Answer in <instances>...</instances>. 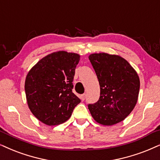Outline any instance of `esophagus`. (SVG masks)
<instances>
[{
	"instance_id": "obj_1",
	"label": "esophagus",
	"mask_w": 160,
	"mask_h": 160,
	"mask_svg": "<svg viewBox=\"0 0 160 160\" xmlns=\"http://www.w3.org/2000/svg\"><path fill=\"white\" fill-rule=\"evenodd\" d=\"M85 98H86V95H85V94H83L80 96V98H81V100H82V101H84Z\"/></svg>"
}]
</instances>
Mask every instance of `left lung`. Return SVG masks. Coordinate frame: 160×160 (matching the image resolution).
<instances>
[{
    "label": "left lung",
    "mask_w": 160,
    "mask_h": 160,
    "mask_svg": "<svg viewBox=\"0 0 160 160\" xmlns=\"http://www.w3.org/2000/svg\"><path fill=\"white\" fill-rule=\"evenodd\" d=\"M89 59L100 84V98L89 104L97 123L112 126L123 121L138 101L140 78L136 70L123 57L107 53H92Z\"/></svg>",
    "instance_id": "1"
}]
</instances>
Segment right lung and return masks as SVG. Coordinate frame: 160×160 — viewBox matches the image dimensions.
Segmentation results:
<instances>
[{
	"mask_svg": "<svg viewBox=\"0 0 160 160\" xmlns=\"http://www.w3.org/2000/svg\"><path fill=\"white\" fill-rule=\"evenodd\" d=\"M80 55L59 51L41 59L28 71L25 91L29 109L48 126L65 123L81 100L72 92Z\"/></svg>",
	"mask_w": 160,
	"mask_h": 160,
	"instance_id": "1",
	"label": "right lung"
}]
</instances>
